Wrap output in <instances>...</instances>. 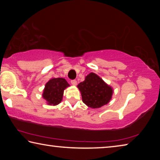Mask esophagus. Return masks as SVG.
I'll return each instance as SVG.
<instances>
[{
	"mask_svg": "<svg viewBox=\"0 0 160 160\" xmlns=\"http://www.w3.org/2000/svg\"><path fill=\"white\" fill-rule=\"evenodd\" d=\"M70 82H71V84L72 85H77V81L76 80H71L70 81Z\"/></svg>",
	"mask_w": 160,
	"mask_h": 160,
	"instance_id": "obj_1",
	"label": "esophagus"
}]
</instances>
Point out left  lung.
<instances>
[{
    "label": "left lung",
    "instance_id": "8db88e82",
    "mask_svg": "<svg viewBox=\"0 0 160 160\" xmlns=\"http://www.w3.org/2000/svg\"><path fill=\"white\" fill-rule=\"evenodd\" d=\"M83 103L93 109L107 104L112 99L113 89L94 72L85 77L83 82L78 84Z\"/></svg>",
    "mask_w": 160,
    "mask_h": 160
}]
</instances>
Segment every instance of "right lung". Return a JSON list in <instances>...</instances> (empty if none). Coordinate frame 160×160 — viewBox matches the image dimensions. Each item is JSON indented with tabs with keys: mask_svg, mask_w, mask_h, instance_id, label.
Segmentation results:
<instances>
[{
	"mask_svg": "<svg viewBox=\"0 0 160 160\" xmlns=\"http://www.w3.org/2000/svg\"><path fill=\"white\" fill-rule=\"evenodd\" d=\"M70 86L64 78H52L45 85L42 97L49 105L58 104L62 101L64 90Z\"/></svg>",
	"mask_w": 160,
	"mask_h": 160,
	"instance_id": "1",
	"label": "right lung"
}]
</instances>
